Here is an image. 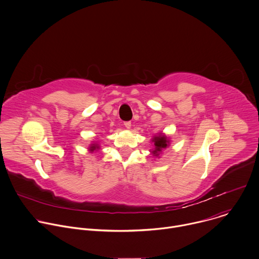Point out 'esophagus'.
I'll return each mask as SVG.
<instances>
[{"instance_id": "34e87169", "label": "esophagus", "mask_w": 259, "mask_h": 259, "mask_svg": "<svg viewBox=\"0 0 259 259\" xmlns=\"http://www.w3.org/2000/svg\"><path fill=\"white\" fill-rule=\"evenodd\" d=\"M124 126H125L127 129H130V128H131V122H125V123H124Z\"/></svg>"}]
</instances>
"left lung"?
<instances>
[{"instance_id": "obj_1", "label": "left lung", "mask_w": 259, "mask_h": 259, "mask_svg": "<svg viewBox=\"0 0 259 259\" xmlns=\"http://www.w3.org/2000/svg\"><path fill=\"white\" fill-rule=\"evenodd\" d=\"M152 142L154 143V147L150 152L154 157L159 158L160 154L170 145V139L164 133H158L157 135H154V137L152 138Z\"/></svg>"}]
</instances>
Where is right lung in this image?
<instances>
[{
  "label": "right lung",
  "mask_w": 259,
  "mask_h": 259,
  "mask_svg": "<svg viewBox=\"0 0 259 259\" xmlns=\"http://www.w3.org/2000/svg\"><path fill=\"white\" fill-rule=\"evenodd\" d=\"M99 149H100L99 143L96 142V141H92V143H91V144L89 145V147H88V151H89L90 153H94V152H98Z\"/></svg>",
  "instance_id": "obj_1"
}]
</instances>
